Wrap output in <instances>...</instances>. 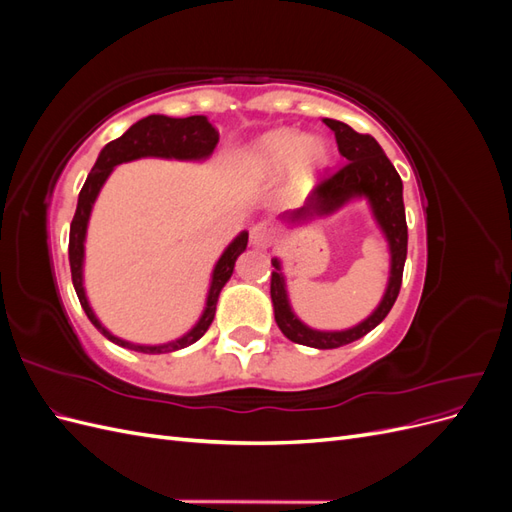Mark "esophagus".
I'll use <instances>...</instances> for the list:
<instances>
[{
	"instance_id": "1",
	"label": "esophagus",
	"mask_w": 512,
	"mask_h": 512,
	"mask_svg": "<svg viewBox=\"0 0 512 512\" xmlns=\"http://www.w3.org/2000/svg\"><path fill=\"white\" fill-rule=\"evenodd\" d=\"M275 239V226L269 224V222H258L252 226L250 230V243L254 247H260V250H265V247H269Z\"/></svg>"
}]
</instances>
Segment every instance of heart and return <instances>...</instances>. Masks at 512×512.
<instances>
[{
	"mask_svg": "<svg viewBox=\"0 0 512 512\" xmlns=\"http://www.w3.org/2000/svg\"><path fill=\"white\" fill-rule=\"evenodd\" d=\"M331 149L320 136H303L297 130H275L258 141L247 151V164L256 173L275 177L292 166V173L309 179L329 164Z\"/></svg>",
	"mask_w": 512,
	"mask_h": 512,
	"instance_id": "b5f03b06",
	"label": "heart"
}]
</instances>
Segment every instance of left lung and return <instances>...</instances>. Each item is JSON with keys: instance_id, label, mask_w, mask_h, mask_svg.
<instances>
[{"instance_id": "left-lung-1", "label": "left lung", "mask_w": 512, "mask_h": 512, "mask_svg": "<svg viewBox=\"0 0 512 512\" xmlns=\"http://www.w3.org/2000/svg\"><path fill=\"white\" fill-rule=\"evenodd\" d=\"M324 123L335 132L337 149L346 158V164L337 170L335 175L324 179L316 185L307 203L297 209L284 213L282 220L290 224H299L312 220L314 215H329L337 209H342L354 198H367L371 213L389 241L391 252V275L386 284L384 297L380 305L374 309V314L367 316L363 322L356 324L346 331H316L309 329L297 316H294L286 280L282 273V262L273 258L271 265L275 271L271 273V301L275 322L280 331L294 344H303L318 350H331L356 342L378 324L391 312V307L397 301L401 288V277H404V265L408 254V224H406V209H404V183L397 175L391 160L384 156L382 147L374 136L354 132L348 123L324 119Z\"/></svg>"}]
</instances>
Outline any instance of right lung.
<instances>
[{
	"instance_id": "right-lung-1",
	"label": "right lung",
	"mask_w": 512,
	"mask_h": 512,
	"mask_svg": "<svg viewBox=\"0 0 512 512\" xmlns=\"http://www.w3.org/2000/svg\"><path fill=\"white\" fill-rule=\"evenodd\" d=\"M220 141V134L215 130L205 115H192V117H166V115H149L141 121H136L134 126L121 134L115 141L108 143L87 175V181L79 194V205H76V213L70 224V245H68V256H70V271H72V284L76 290V297L81 301V307L85 309L87 318L91 324L106 337L111 339L113 344L130 348L136 352L145 354H164V352H175L181 348H188L194 342H198L209 329L215 316V305H218V297L224 288V284L230 280L232 271H235L237 258L245 252L247 247V232L243 230L239 237H235L220 260L215 262L213 275H211V286L207 294L205 312L198 318L194 327L185 333L183 337L175 339V342L158 344V346H141L126 342V339L115 337L111 331L102 327V322L96 318L94 309H91L85 286H83V262H85V235H87V224L91 209H94L96 198L102 190L104 181L108 175L113 173V168L123 162H132L138 158H166V160H207L215 145Z\"/></svg>"
}]
</instances>
